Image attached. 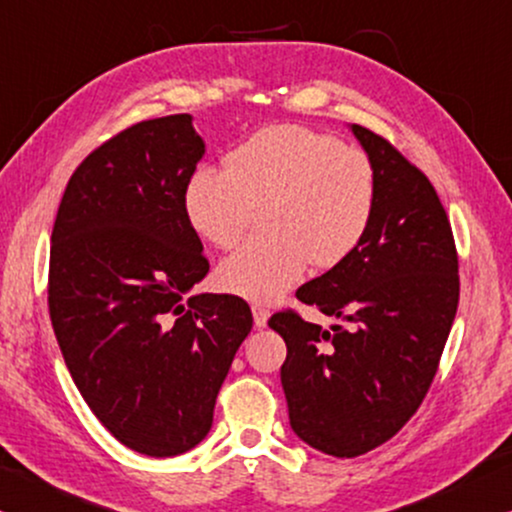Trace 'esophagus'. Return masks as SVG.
I'll return each mask as SVG.
<instances>
[{"label": "esophagus", "mask_w": 512, "mask_h": 512, "mask_svg": "<svg viewBox=\"0 0 512 512\" xmlns=\"http://www.w3.org/2000/svg\"><path fill=\"white\" fill-rule=\"evenodd\" d=\"M252 318H255V327H267V320H269V311L264 309L262 304H255L252 306Z\"/></svg>", "instance_id": "1"}]
</instances>
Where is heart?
I'll return each instance as SVG.
<instances>
[{"instance_id":"1","label":"heart","mask_w":512,"mask_h":512,"mask_svg":"<svg viewBox=\"0 0 512 512\" xmlns=\"http://www.w3.org/2000/svg\"><path fill=\"white\" fill-rule=\"evenodd\" d=\"M374 173L358 149L332 135L281 124L255 133L227 156V170L201 166L189 177L185 213L203 241L229 250L262 210L264 236L217 269V285L248 302H276L309 264L349 260L372 222Z\"/></svg>"}]
</instances>
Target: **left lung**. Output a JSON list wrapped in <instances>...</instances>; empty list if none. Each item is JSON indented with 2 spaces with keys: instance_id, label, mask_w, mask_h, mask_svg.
<instances>
[{
  "instance_id": "1",
  "label": "left lung",
  "mask_w": 512,
  "mask_h": 512,
  "mask_svg": "<svg viewBox=\"0 0 512 512\" xmlns=\"http://www.w3.org/2000/svg\"><path fill=\"white\" fill-rule=\"evenodd\" d=\"M374 173L372 222L349 260L297 290L299 302L351 323L271 316L288 358L281 384L295 435L351 459L393 438L438 370L459 304V260L428 177L381 135L349 124Z\"/></svg>"
}]
</instances>
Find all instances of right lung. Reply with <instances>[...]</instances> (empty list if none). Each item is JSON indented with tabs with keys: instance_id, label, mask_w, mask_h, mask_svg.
<instances>
[{
	"instance_id": "obj_1",
	"label": "right lung",
	"mask_w": 512,
	"mask_h": 512,
	"mask_svg": "<svg viewBox=\"0 0 512 512\" xmlns=\"http://www.w3.org/2000/svg\"><path fill=\"white\" fill-rule=\"evenodd\" d=\"M206 142L192 114L142 121L74 170L51 234L49 311L65 365L100 424L133 452L177 456L213 426L252 330L208 274L185 189Z\"/></svg>"
}]
</instances>
